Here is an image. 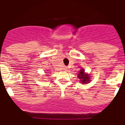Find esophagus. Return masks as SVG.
<instances>
[{"mask_svg": "<svg viewBox=\"0 0 125 125\" xmlns=\"http://www.w3.org/2000/svg\"><path fill=\"white\" fill-rule=\"evenodd\" d=\"M63 70H65V71L67 70V67H63Z\"/></svg>", "mask_w": 125, "mask_h": 125, "instance_id": "obj_1", "label": "esophagus"}]
</instances>
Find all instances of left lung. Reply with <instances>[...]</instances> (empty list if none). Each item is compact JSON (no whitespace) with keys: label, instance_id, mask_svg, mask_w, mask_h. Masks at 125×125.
<instances>
[{"label":"left lung","instance_id":"obj_1","mask_svg":"<svg viewBox=\"0 0 125 125\" xmlns=\"http://www.w3.org/2000/svg\"><path fill=\"white\" fill-rule=\"evenodd\" d=\"M78 78L80 79V82L82 83H86L90 82V77L89 76V74H85L84 73V70L83 69L79 71V74L78 75Z\"/></svg>","mask_w":125,"mask_h":125}]
</instances>
